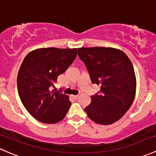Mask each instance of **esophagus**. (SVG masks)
Listing matches in <instances>:
<instances>
[{
  "label": "esophagus",
  "instance_id": "34e87169",
  "mask_svg": "<svg viewBox=\"0 0 156 156\" xmlns=\"http://www.w3.org/2000/svg\"><path fill=\"white\" fill-rule=\"evenodd\" d=\"M78 96H79V94H77V95H74L73 97L75 98V99H78Z\"/></svg>",
  "mask_w": 156,
  "mask_h": 156
}]
</instances>
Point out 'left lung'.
Masks as SVG:
<instances>
[{
	"instance_id": "left-lung-1",
	"label": "left lung",
	"mask_w": 156,
	"mask_h": 156,
	"mask_svg": "<svg viewBox=\"0 0 156 156\" xmlns=\"http://www.w3.org/2000/svg\"><path fill=\"white\" fill-rule=\"evenodd\" d=\"M78 55L86 66L92 83L100 86L85 112L96 123L117 122L130 108L135 96L136 77L132 62L122 51L114 48H80Z\"/></svg>"
}]
</instances>
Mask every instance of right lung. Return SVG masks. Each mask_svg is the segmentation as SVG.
<instances>
[{
	"instance_id": "right-lung-1",
	"label": "right lung",
	"mask_w": 156,
	"mask_h": 156,
	"mask_svg": "<svg viewBox=\"0 0 156 156\" xmlns=\"http://www.w3.org/2000/svg\"><path fill=\"white\" fill-rule=\"evenodd\" d=\"M76 56L77 48H45L24 57L18 73V91L24 107L39 122L54 124L66 117L71 101L55 83Z\"/></svg>"
}]
</instances>
